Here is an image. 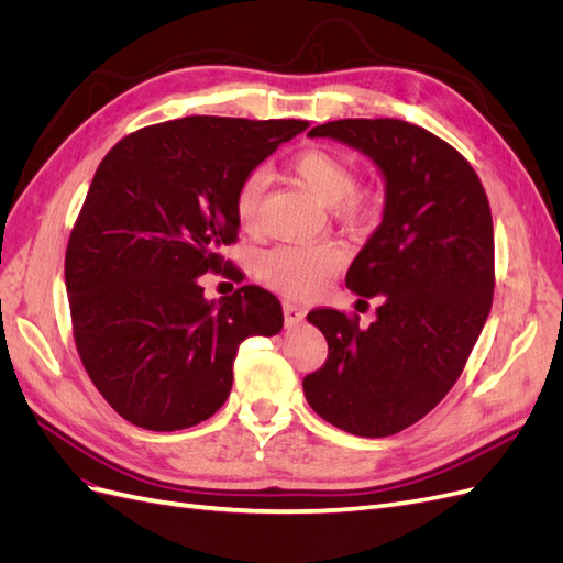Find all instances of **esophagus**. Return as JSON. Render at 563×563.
I'll use <instances>...</instances> for the list:
<instances>
[{"label": "esophagus", "mask_w": 563, "mask_h": 563, "mask_svg": "<svg viewBox=\"0 0 563 563\" xmlns=\"http://www.w3.org/2000/svg\"><path fill=\"white\" fill-rule=\"evenodd\" d=\"M302 319H305V310L300 308V305L291 302V300H284V321H286V327H298Z\"/></svg>", "instance_id": "1"}]
</instances>
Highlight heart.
<instances>
[{"mask_svg": "<svg viewBox=\"0 0 563 563\" xmlns=\"http://www.w3.org/2000/svg\"><path fill=\"white\" fill-rule=\"evenodd\" d=\"M288 172L308 190L329 203L331 213L350 228H366L376 216V195L366 187L352 185L354 174L347 159L331 150L308 147L288 162ZM265 174L249 172L234 192V216L242 230L258 228ZM345 255L331 242L319 244H277L261 253L258 277L272 288L308 298L319 294L327 282L343 267Z\"/></svg>", "mask_w": 563, "mask_h": 563, "instance_id": "1", "label": "heart"}]
</instances>
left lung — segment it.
<instances>
[{
    "mask_svg": "<svg viewBox=\"0 0 563 563\" xmlns=\"http://www.w3.org/2000/svg\"><path fill=\"white\" fill-rule=\"evenodd\" d=\"M310 139L360 150L385 180L383 223L352 261L345 284L380 296L376 321L312 310L329 356L305 376V399L356 437L411 428L465 368L493 300V220L470 162L401 119H338ZM366 302V300H360Z\"/></svg>",
    "mask_w": 563,
    "mask_h": 563,
    "instance_id": "obj_1",
    "label": "left lung"
}]
</instances>
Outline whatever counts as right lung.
<instances>
[{"instance_id":"right-lung-1","label":"right lung","mask_w":563,"mask_h":563,"mask_svg":"<svg viewBox=\"0 0 563 563\" xmlns=\"http://www.w3.org/2000/svg\"><path fill=\"white\" fill-rule=\"evenodd\" d=\"M310 124L183 117L119 141L100 162L65 251L79 360L124 420L176 432L211 418L232 389L242 340L284 327L279 300L242 286L207 300L225 269L242 178Z\"/></svg>"}]
</instances>
